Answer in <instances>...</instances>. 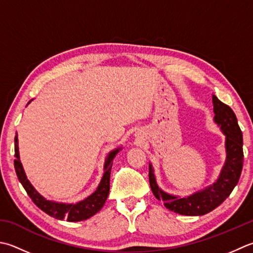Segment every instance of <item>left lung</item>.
<instances>
[{
  "label": "left lung",
  "mask_w": 253,
  "mask_h": 253,
  "mask_svg": "<svg viewBox=\"0 0 253 253\" xmlns=\"http://www.w3.org/2000/svg\"><path fill=\"white\" fill-rule=\"evenodd\" d=\"M215 122L226 135L227 159L222 168L219 179L207 189L187 197L172 196L167 194L157 185L151 165H149V182L153 195L162 201L168 210L180 215L202 216L218 207L235 189L244 166L242 149V131L238 125L236 114L226 104L212 95Z\"/></svg>",
  "instance_id": "left-lung-1"
}]
</instances>
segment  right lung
Masks as SVG:
<instances>
[{"label":"right lung","mask_w":253,"mask_h":253,"mask_svg":"<svg viewBox=\"0 0 253 253\" xmlns=\"http://www.w3.org/2000/svg\"><path fill=\"white\" fill-rule=\"evenodd\" d=\"M120 149H116L110 152L107 159L105 161V166H104V175L102 177V181L98 185L97 190L93 193L84 201L77 203V204H62V203H54L51 201L44 200L43 197L38 194L37 191L34 189L33 185L29 183L26 179L25 172L23 170L22 163L19 161V155H18V139L17 133L15 136V160H14V167L15 171L19 182L22 183L23 187L26 191L28 196L31 197L32 201L38 206L42 211L46 212L49 216L54 217L57 219H67L68 221H81L84 219L90 218L91 216L100 211L104 203H105L108 193H110V177H111V170L113 166V159L116 156V153Z\"/></svg>","instance_id":"1"}]
</instances>
